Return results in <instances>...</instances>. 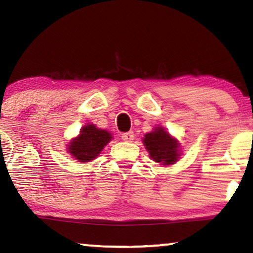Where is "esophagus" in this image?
Instances as JSON below:
<instances>
[{
  "label": "esophagus",
  "instance_id": "1",
  "mask_svg": "<svg viewBox=\"0 0 253 253\" xmlns=\"http://www.w3.org/2000/svg\"><path fill=\"white\" fill-rule=\"evenodd\" d=\"M122 139L124 141H132L134 139V133L132 131H129V132H126L122 134Z\"/></svg>",
  "mask_w": 253,
  "mask_h": 253
}]
</instances>
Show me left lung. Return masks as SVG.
Returning <instances> with one entry per match:
<instances>
[{"instance_id": "8db88e82", "label": "left lung", "mask_w": 253, "mask_h": 253, "mask_svg": "<svg viewBox=\"0 0 253 253\" xmlns=\"http://www.w3.org/2000/svg\"><path fill=\"white\" fill-rule=\"evenodd\" d=\"M143 144L154 162L170 166L179 160L182 155L181 144L164 126H155L143 138Z\"/></svg>"}]
</instances>
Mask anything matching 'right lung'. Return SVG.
Masks as SVG:
<instances>
[{
  "label": "right lung",
  "instance_id": "add662e5",
  "mask_svg": "<svg viewBox=\"0 0 253 253\" xmlns=\"http://www.w3.org/2000/svg\"><path fill=\"white\" fill-rule=\"evenodd\" d=\"M112 139V133L107 130L99 129L95 124H86L79 131L78 136L69 141L67 151L78 162L86 164L99 157L103 147Z\"/></svg>",
  "mask_w": 253,
  "mask_h": 253
}]
</instances>
